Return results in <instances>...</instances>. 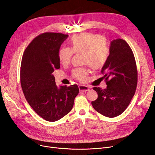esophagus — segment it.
Wrapping results in <instances>:
<instances>
[{
    "mask_svg": "<svg viewBox=\"0 0 155 155\" xmlns=\"http://www.w3.org/2000/svg\"><path fill=\"white\" fill-rule=\"evenodd\" d=\"M79 89L82 92H86V91L89 90V87L88 86H86V85H79Z\"/></svg>",
    "mask_w": 155,
    "mask_h": 155,
    "instance_id": "esophagus-1",
    "label": "esophagus"
}]
</instances>
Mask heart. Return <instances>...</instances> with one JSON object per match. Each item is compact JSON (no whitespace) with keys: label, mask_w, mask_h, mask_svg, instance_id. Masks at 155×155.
<instances>
[{"label":"heart","mask_w":155,"mask_h":155,"mask_svg":"<svg viewBox=\"0 0 155 155\" xmlns=\"http://www.w3.org/2000/svg\"><path fill=\"white\" fill-rule=\"evenodd\" d=\"M70 48H62L59 51V59L62 64L70 61L73 53H82L84 64H87L95 70L101 68L107 62L110 54L109 46L104 36L93 33H81L73 36L70 41ZM89 70L85 68H76L72 76L81 82L87 80Z\"/></svg>","instance_id":"b5f03b06"}]
</instances>
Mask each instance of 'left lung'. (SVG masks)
Instances as JSON below:
<instances>
[{
    "label": "left lung",
    "mask_w": 155,
    "mask_h": 155,
    "mask_svg": "<svg viewBox=\"0 0 155 155\" xmlns=\"http://www.w3.org/2000/svg\"><path fill=\"white\" fill-rule=\"evenodd\" d=\"M107 87H93L98 98L91 102L94 110L108 117H115L128 107L137 85L138 73L132 50L124 39L110 43L108 59L101 69Z\"/></svg>",
    "instance_id": "8db88e82"
}]
</instances>
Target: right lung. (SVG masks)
I'll use <instances>...</instances> for the list:
<instances>
[{"mask_svg":"<svg viewBox=\"0 0 155 155\" xmlns=\"http://www.w3.org/2000/svg\"><path fill=\"white\" fill-rule=\"evenodd\" d=\"M68 35L45 32L34 38L22 57L20 82L28 104L47 121H58L70 112L79 89L74 84L57 87L52 73L60 68L59 51Z\"/></svg>","mask_w":155,"mask_h":155,"instance_id":"obj_1","label":"right lung"}]
</instances>
